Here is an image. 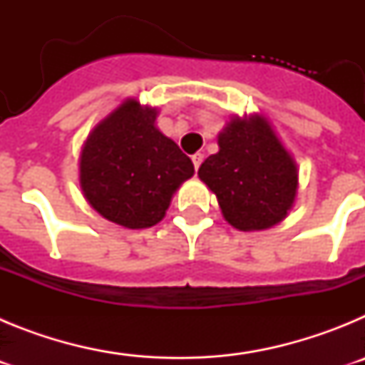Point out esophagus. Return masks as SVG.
<instances>
[{"label": "esophagus", "mask_w": 365, "mask_h": 365, "mask_svg": "<svg viewBox=\"0 0 365 365\" xmlns=\"http://www.w3.org/2000/svg\"><path fill=\"white\" fill-rule=\"evenodd\" d=\"M202 160H205V155L202 153L192 155V163H193V166H195V170H199V166L202 164Z\"/></svg>", "instance_id": "obj_1"}]
</instances>
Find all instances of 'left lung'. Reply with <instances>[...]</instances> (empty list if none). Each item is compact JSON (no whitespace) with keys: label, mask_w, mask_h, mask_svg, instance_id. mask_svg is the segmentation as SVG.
<instances>
[{"label":"left lung","mask_w":365,"mask_h":365,"mask_svg":"<svg viewBox=\"0 0 365 365\" xmlns=\"http://www.w3.org/2000/svg\"><path fill=\"white\" fill-rule=\"evenodd\" d=\"M217 144L197 175L215 193L222 217L243 232L283 221L294 205L298 168L270 122L261 115L230 118Z\"/></svg>","instance_id":"1"}]
</instances>
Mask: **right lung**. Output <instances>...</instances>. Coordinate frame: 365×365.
<instances>
[{
	"label": "right lung",
	"mask_w": 365,
	"mask_h": 365,
	"mask_svg": "<svg viewBox=\"0 0 365 365\" xmlns=\"http://www.w3.org/2000/svg\"><path fill=\"white\" fill-rule=\"evenodd\" d=\"M157 109L128 98L95 125L80 153V188L108 221L150 228L168 206L193 163L155 125Z\"/></svg>",
	"instance_id": "add662e5"
}]
</instances>
